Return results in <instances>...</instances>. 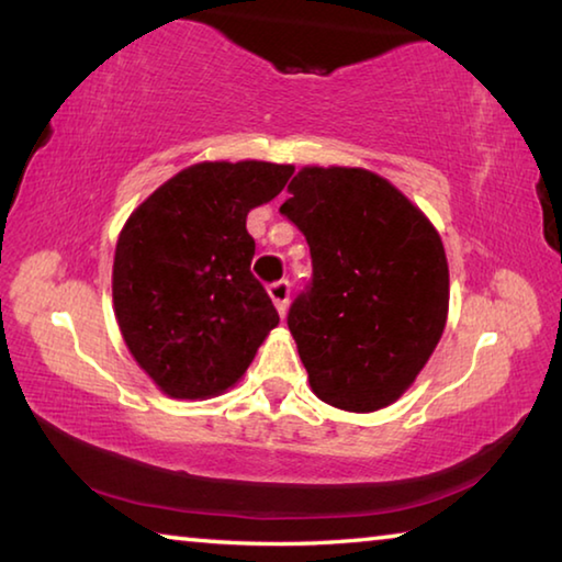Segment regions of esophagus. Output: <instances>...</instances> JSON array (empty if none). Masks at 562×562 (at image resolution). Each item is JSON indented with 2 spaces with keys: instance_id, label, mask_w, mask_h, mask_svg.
<instances>
[{
  "instance_id": "34e87169",
  "label": "esophagus",
  "mask_w": 562,
  "mask_h": 562,
  "mask_svg": "<svg viewBox=\"0 0 562 562\" xmlns=\"http://www.w3.org/2000/svg\"><path fill=\"white\" fill-rule=\"evenodd\" d=\"M270 300L274 302V307H278L280 315L284 317V312H288V302H290V282L288 280H280V282H272L268 288Z\"/></svg>"
}]
</instances>
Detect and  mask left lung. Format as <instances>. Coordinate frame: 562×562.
<instances>
[{
  "label": "left lung",
  "instance_id": "obj_1",
  "mask_svg": "<svg viewBox=\"0 0 562 562\" xmlns=\"http://www.w3.org/2000/svg\"><path fill=\"white\" fill-rule=\"evenodd\" d=\"M288 193L280 213L312 255V282L288 315L312 392L345 412H379L414 384L443 335L441 237L367 168L304 166Z\"/></svg>",
  "mask_w": 562,
  "mask_h": 562
}]
</instances>
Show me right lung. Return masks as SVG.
<instances>
[{
    "label": "right lung",
    "mask_w": 562,
    "mask_h": 562,
    "mask_svg": "<svg viewBox=\"0 0 562 562\" xmlns=\"http://www.w3.org/2000/svg\"><path fill=\"white\" fill-rule=\"evenodd\" d=\"M292 173L294 166L268 160H203L128 215L113 255V312L131 357L164 394H223L280 325L250 272L255 240L245 221Z\"/></svg>",
    "instance_id": "add662e5"
}]
</instances>
